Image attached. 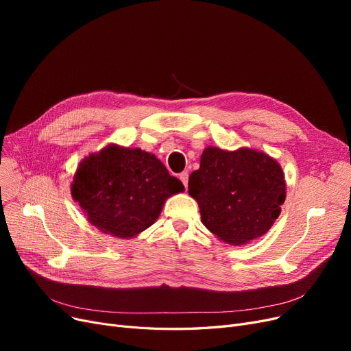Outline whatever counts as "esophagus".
<instances>
[{
	"label": "esophagus",
	"instance_id": "obj_1",
	"mask_svg": "<svg viewBox=\"0 0 351 351\" xmlns=\"http://www.w3.org/2000/svg\"><path fill=\"white\" fill-rule=\"evenodd\" d=\"M179 178H180V180H182L183 185H185V188L188 189V180H189V173H188V172H182V173L179 175Z\"/></svg>",
	"mask_w": 351,
	"mask_h": 351
}]
</instances>
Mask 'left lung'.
I'll list each match as a JSON object with an SVG mask.
<instances>
[{"instance_id": "obj_1", "label": "left lung", "mask_w": 351, "mask_h": 351, "mask_svg": "<svg viewBox=\"0 0 351 351\" xmlns=\"http://www.w3.org/2000/svg\"><path fill=\"white\" fill-rule=\"evenodd\" d=\"M189 195L197 202L202 223L237 246L271 228L285 204L286 182L280 165L263 152L209 146L189 176Z\"/></svg>"}]
</instances>
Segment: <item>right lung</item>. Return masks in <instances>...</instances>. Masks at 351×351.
I'll use <instances>...</instances> for the list:
<instances>
[{
    "label": "right lung",
    "instance_id": "add662e5",
    "mask_svg": "<svg viewBox=\"0 0 351 351\" xmlns=\"http://www.w3.org/2000/svg\"><path fill=\"white\" fill-rule=\"evenodd\" d=\"M152 154L108 145L78 166L71 195L101 232L131 239L156 222L169 196L183 192Z\"/></svg>",
    "mask_w": 351,
    "mask_h": 351
}]
</instances>
